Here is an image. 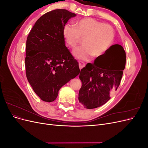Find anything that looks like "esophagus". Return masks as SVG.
Wrapping results in <instances>:
<instances>
[{"label":"esophagus","mask_w":148,"mask_h":148,"mask_svg":"<svg viewBox=\"0 0 148 148\" xmlns=\"http://www.w3.org/2000/svg\"><path fill=\"white\" fill-rule=\"evenodd\" d=\"M79 69L81 70L83 68V67L85 66V64L83 62H79Z\"/></svg>","instance_id":"34e87169"}]
</instances>
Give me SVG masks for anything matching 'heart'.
I'll use <instances>...</instances> for the list:
<instances>
[{
	"instance_id": "heart-1",
	"label": "heart",
	"mask_w": 148,
	"mask_h": 148,
	"mask_svg": "<svg viewBox=\"0 0 148 148\" xmlns=\"http://www.w3.org/2000/svg\"><path fill=\"white\" fill-rule=\"evenodd\" d=\"M73 26L66 24L63 28V36L67 45L75 48L82 39V46L73 51L77 59L86 60L92 56L98 57L107 51L114 39L112 26L91 18L77 21Z\"/></svg>"
}]
</instances>
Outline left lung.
<instances>
[{
	"instance_id": "1",
	"label": "left lung",
	"mask_w": 148,
	"mask_h": 148,
	"mask_svg": "<svg viewBox=\"0 0 148 148\" xmlns=\"http://www.w3.org/2000/svg\"><path fill=\"white\" fill-rule=\"evenodd\" d=\"M125 63V51L115 44L81 70L79 78L82 86L78 100L85 108H97L110 99V94L119 86Z\"/></svg>"
}]
</instances>
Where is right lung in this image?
<instances>
[{
  "label": "right lung",
  "mask_w": 148,
  "mask_h": 148,
  "mask_svg": "<svg viewBox=\"0 0 148 148\" xmlns=\"http://www.w3.org/2000/svg\"><path fill=\"white\" fill-rule=\"evenodd\" d=\"M75 13L65 9L47 12L36 22L26 40L28 81L41 100L56 99L60 89L79 73L78 62L65 45L63 28Z\"/></svg>",
  "instance_id": "obj_1"
}]
</instances>
